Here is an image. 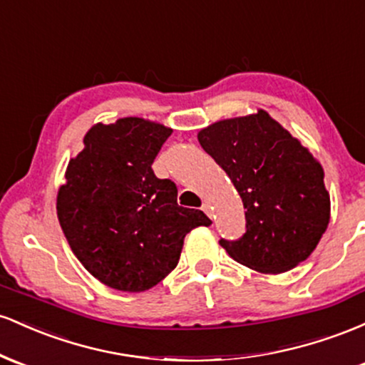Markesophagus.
I'll list each match as a JSON object with an SVG mask.
<instances>
[{"label": "esophagus", "mask_w": 365, "mask_h": 365, "mask_svg": "<svg viewBox=\"0 0 365 365\" xmlns=\"http://www.w3.org/2000/svg\"><path fill=\"white\" fill-rule=\"evenodd\" d=\"M202 211L204 212H206V215L209 216V217H212V209H211V206H209V204L206 202V204H204V206H202Z\"/></svg>", "instance_id": "34e87169"}]
</instances>
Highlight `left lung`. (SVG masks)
<instances>
[{
	"instance_id": "obj_1",
	"label": "left lung",
	"mask_w": 365,
	"mask_h": 365,
	"mask_svg": "<svg viewBox=\"0 0 365 365\" xmlns=\"http://www.w3.org/2000/svg\"><path fill=\"white\" fill-rule=\"evenodd\" d=\"M197 139L226 171L247 209L245 235L220 240L230 257L262 274L304 262L331 216L324 170L311 150L264 110L215 121Z\"/></svg>"
}]
</instances>
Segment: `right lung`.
Wrapping results in <instances>:
<instances>
[{
	"label": "right lung",
	"instance_id": "add662e5",
	"mask_svg": "<svg viewBox=\"0 0 365 365\" xmlns=\"http://www.w3.org/2000/svg\"><path fill=\"white\" fill-rule=\"evenodd\" d=\"M173 130L137 116L96 123L70 159L56 212L75 257L99 282L144 292L177 267L183 240L211 220L178 206L177 185L150 165Z\"/></svg>",
	"mask_w": 365,
	"mask_h": 365
}]
</instances>
